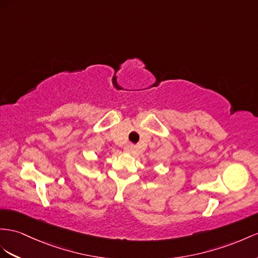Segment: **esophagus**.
Returning <instances> with one entry per match:
<instances>
[{"mask_svg":"<svg viewBox=\"0 0 258 258\" xmlns=\"http://www.w3.org/2000/svg\"><path fill=\"white\" fill-rule=\"evenodd\" d=\"M124 150L126 151V153H130V154H132V155H135V154L138 153V147L135 146V145L128 144V145H126V146H125Z\"/></svg>","mask_w":258,"mask_h":258,"instance_id":"esophagus-1","label":"esophagus"}]
</instances>
